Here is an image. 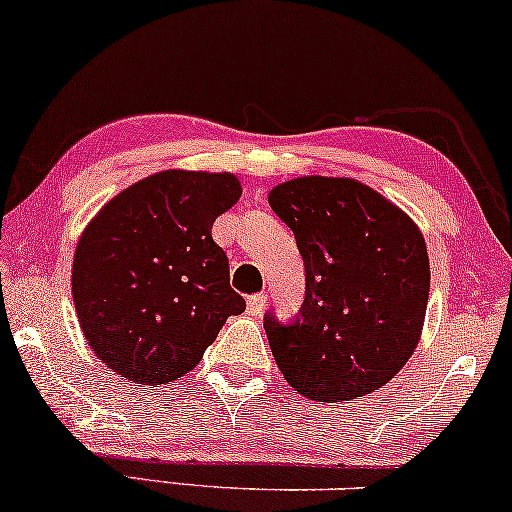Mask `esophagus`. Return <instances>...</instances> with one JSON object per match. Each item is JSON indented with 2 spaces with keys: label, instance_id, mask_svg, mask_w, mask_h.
<instances>
[{
  "label": "esophagus",
  "instance_id": "obj_1",
  "mask_svg": "<svg viewBox=\"0 0 512 512\" xmlns=\"http://www.w3.org/2000/svg\"><path fill=\"white\" fill-rule=\"evenodd\" d=\"M264 307H267V295L264 293L248 297V314L250 316H260L264 312Z\"/></svg>",
  "mask_w": 512,
  "mask_h": 512
}]
</instances>
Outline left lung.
Instances as JSON below:
<instances>
[{"label":"left lung","instance_id":"8db88e82","mask_svg":"<svg viewBox=\"0 0 512 512\" xmlns=\"http://www.w3.org/2000/svg\"><path fill=\"white\" fill-rule=\"evenodd\" d=\"M307 271L300 316H264L271 354L290 387L347 401L383 387L416 352L430 295V260L416 222L349 177H297L269 191Z\"/></svg>","mask_w":512,"mask_h":512}]
</instances>
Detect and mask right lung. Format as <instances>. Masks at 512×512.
<instances>
[{"label": "right lung", "mask_w": 512, "mask_h": 512, "mask_svg": "<svg viewBox=\"0 0 512 512\" xmlns=\"http://www.w3.org/2000/svg\"><path fill=\"white\" fill-rule=\"evenodd\" d=\"M241 191L231 172H155L84 226L73 260L77 321L92 352L122 378H181L245 309L212 241V224Z\"/></svg>", "instance_id": "obj_1"}]
</instances>
